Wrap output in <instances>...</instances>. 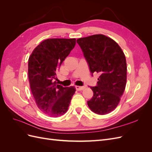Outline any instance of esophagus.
I'll use <instances>...</instances> for the list:
<instances>
[{
	"label": "esophagus",
	"instance_id": "34e87169",
	"mask_svg": "<svg viewBox=\"0 0 152 152\" xmlns=\"http://www.w3.org/2000/svg\"><path fill=\"white\" fill-rule=\"evenodd\" d=\"M84 88H85L84 86H75V89H76L77 91L83 90V89H84Z\"/></svg>",
	"mask_w": 152,
	"mask_h": 152
}]
</instances>
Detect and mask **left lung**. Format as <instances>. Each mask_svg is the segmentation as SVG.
<instances>
[{
    "mask_svg": "<svg viewBox=\"0 0 152 152\" xmlns=\"http://www.w3.org/2000/svg\"><path fill=\"white\" fill-rule=\"evenodd\" d=\"M77 42L92 75L94 72L100 75L96 86L91 87L94 94L87 104L95 113L107 114L117 107L126 88L125 55L115 41L102 34L78 39Z\"/></svg>",
    "mask_w": 152,
    "mask_h": 152,
    "instance_id": "left-lung-1",
    "label": "left lung"
}]
</instances>
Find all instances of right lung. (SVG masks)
Masks as SVG:
<instances>
[{"mask_svg":"<svg viewBox=\"0 0 152 152\" xmlns=\"http://www.w3.org/2000/svg\"><path fill=\"white\" fill-rule=\"evenodd\" d=\"M75 39H49L37 46L28 59V79L38 108L51 117L65 114L74 87H63L53 80L56 72L74 48Z\"/></svg>","mask_w":152,"mask_h":152,"instance_id":"add662e5","label":"right lung"}]
</instances>
